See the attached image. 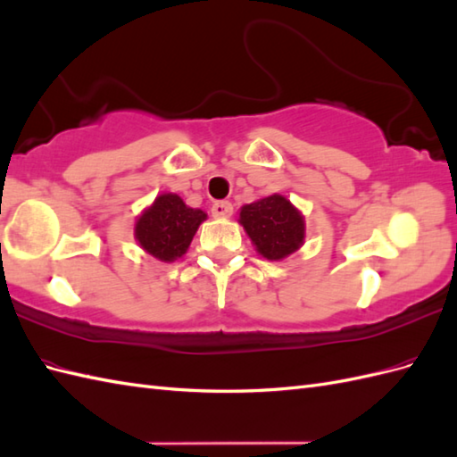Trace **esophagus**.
Masks as SVG:
<instances>
[{
  "mask_svg": "<svg viewBox=\"0 0 457 457\" xmlns=\"http://www.w3.org/2000/svg\"><path fill=\"white\" fill-rule=\"evenodd\" d=\"M212 215L213 217H230L232 215V204L225 202V200L215 202L212 205Z\"/></svg>",
  "mask_w": 457,
  "mask_h": 457,
  "instance_id": "esophagus-1",
  "label": "esophagus"
}]
</instances>
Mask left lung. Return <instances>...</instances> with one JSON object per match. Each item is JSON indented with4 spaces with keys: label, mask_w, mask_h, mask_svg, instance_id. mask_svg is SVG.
Masks as SVG:
<instances>
[{
    "label": "left lung",
    "mask_w": 457,
    "mask_h": 457,
    "mask_svg": "<svg viewBox=\"0 0 457 457\" xmlns=\"http://www.w3.org/2000/svg\"><path fill=\"white\" fill-rule=\"evenodd\" d=\"M240 223L257 252L270 261L294 253L305 238V220L289 200L280 195L244 205Z\"/></svg>",
    "instance_id": "left-lung-1"
}]
</instances>
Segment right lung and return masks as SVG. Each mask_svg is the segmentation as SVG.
I'll return each mask as SVG.
<instances>
[{"instance_id":"add662e5","label":"right lung","mask_w":457,"mask_h":457,"mask_svg":"<svg viewBox=\"0 0 457 457\" xmlns=\"http://www.w3.org/2000/svg\"><path fill=\"white\" fill-rule=\"evenodd\" d=\"M204 219L202 210H192L177 195H162L137 219L135 237L150 255L173 261L188 250Z\"/></svg>"}]
</instances>
